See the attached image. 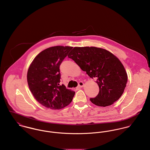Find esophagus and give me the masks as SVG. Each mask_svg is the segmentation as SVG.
<instances>
[{"instance_id": "1", "label": "esophagus", "mask_w": 150, "mask_h": 150, "mask_svg": "<svg viewBox=\"0 0 150 150\" xmlns=\"http://www.w3.org/2000/svg\"><path fill=\"white\" fill-rule=\"evenodd\" d=\"M84 86V83L83 82H80L78 84V87H82Z\"/></svg>"}]
</instances>
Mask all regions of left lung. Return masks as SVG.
<instances>
[{"label": "left lung", "instance_id": "1", "mask_svg": "<svg viewBox=\"0 0 150 150\" xmlns=\"http://www.w3.org/2000/svg\"><path fill=\"white\" fill-rule=\"evenodd\" d=\"M68 56L90 78L97 79L100 91L96 98L90 99L93 103L105 107L121 97L128 76L124 66L113 53L94 47H74Z\"/></svg>", "mask_w": 150, "mask_h": 150}]
</instances>
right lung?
<instances>
[{"mask_svg": "<svg viewBox=\"0 0 150 150\" xmlns=\"http://www.w3.org/2000/svg\"><path fill=\"white\" fill-rule=\"evenodd\" d=\"M72 47L55 46L36 56L28 71L27 80L34 97L50 109H60L68 105L75 92L60 85V66Z\"/></svg>", "mask_w": 150, "mask_h": 150, "instance_id": "right-lung-1", "label": "right lung"}]
</instances>
